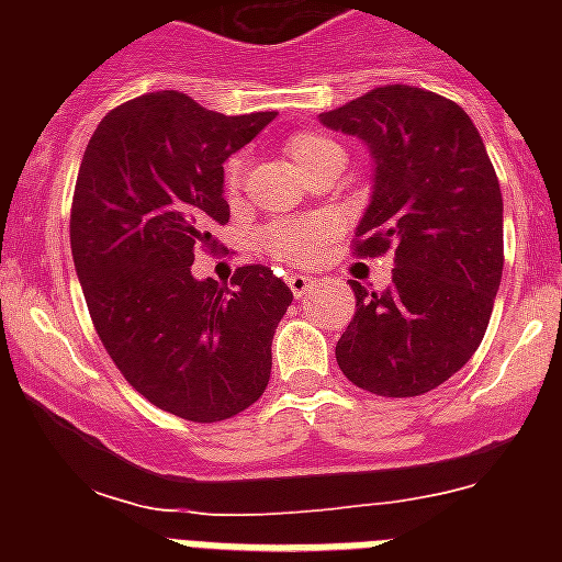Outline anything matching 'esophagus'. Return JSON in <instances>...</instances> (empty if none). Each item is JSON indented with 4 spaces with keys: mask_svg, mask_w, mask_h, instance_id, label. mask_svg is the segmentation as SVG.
<instances>
[{
    "mask_svg": "<svg viewBox=\"0 0 562 562\" xmlns=\"http://www.w3.org/2000/svg\"><path fill=\"white\" fill-rule=\"evenodd\" d=\"M286 284H290L292 295L295 297H304L306 292L315 286V278L310 276V272H292V276H286Z\"/></svg>",
    "mask_w": 562,
    "mask_h": 562,
    "instance_id": "1",
    "label": "esophagus"
}]
</instances>
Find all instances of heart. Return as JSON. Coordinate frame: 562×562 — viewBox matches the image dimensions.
Segmentation results:
<instances>
[{
    "label": "heart",
    "mask_w": 562,
    "mask_h": 562,
    "mask_svg": "<svg viewBox=\"0 0 562 562\" xmlns=\"http://www.w3.org/2000/svg\"><path fill=\"white\" fill-rule=\"evenodd\" d=\"M290 160L297 168L310 166L312 160H317L321 154L335 151V140L324 137V134L315 132H297L292 134L290 140L284 143ZM238 173H241V160L227 162L225 182L227 188L238 186ZM329 236V227L324 222L315 220H301V222H278V225L267 227L265 233V247L267 252H272L276 258H284V261H306V258L315 256V250L324 245V238Z\"/></svg>",
    "instance_id": "1"
}]
</instances>
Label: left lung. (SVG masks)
Wrapping results in <instances>:
<instances>
[{"mask_svg":"<svg viewBox=\"0 0 562 562\" xmlns=\"http://www.w3.org/2000/svg\"><path fill=\"white\" fill-rule=\"evenodd\" d=\"M369 146L371 202L357 256L394 250L391 286L357 281L337 366L376 396H419L479 349L504 270V200L484 140L459 103L391 83L321 114Z\"/></svg>","mask_w":562,"mask_h":562,"instance_id":"obj_1","label":"left lung"}]
</instances>
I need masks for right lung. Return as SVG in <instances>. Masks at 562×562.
<instances>
[{
    "label": "right lung",
    "mask_w": 562,
    "mask_h": 562,
    "mask_svg": "<svg viewBox=\"0 0 562 562\" xmlns=\"http://www.w3.org/2000/svg\"><path fill=\"white\" fill-rule=\"evenodd\" d=\"M272 117L166 89L112 109L83 151L69 245L89 315L128 385L180 419H231L270 382L290 286L261 265L238 267L233 286L191 265L231 220L222 166Z\"/></svg>",
    "instance_id": "right-lung-1"
}]
</instances>
